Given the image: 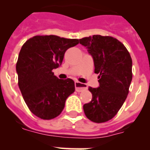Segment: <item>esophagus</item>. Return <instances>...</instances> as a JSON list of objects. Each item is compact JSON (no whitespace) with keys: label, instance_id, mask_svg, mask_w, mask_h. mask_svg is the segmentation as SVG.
Masks as SVG:
<instances>
[{"label":"esophagus","instance_id":"esophagus-1","mask_svg":"<svg viewBox=\"0 0 150 150\" xmlns=\"http://www.w3.org/2000/svg\"><path fill=\"white\" fill-rule=\"evenodd\" d=\"M75 88H76V91L78 92L83 91V90H86L88 88L87 86L83 83H79V82H75Z\"/></svg>","mask_w":150,"mask_h":150}]
</instances>
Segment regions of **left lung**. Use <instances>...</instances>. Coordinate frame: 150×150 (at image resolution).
Returning <instances> with one entry per match:
<instances>
[{"label": "left lung", "mask_w": 150, "mask_h": 150, "mask_svg": "<svg viewBox=\"0 0 150 150\" xmlns=\"http://www.w3.org/2000/svg\"><path fill=\"white\" fill-rule=\"evenodd\" d=\"M93 59L99 74L98 88L89 87L92 100L83 105L88 120L101 123L114 117L128 94L132 79V60L125 46L116 38L93 35L79 39Z\"/></svg>", "instance_id": "1"}]
</instances>
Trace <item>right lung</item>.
I'll use <instances>...</instances> for the list:
<instances>
[{
	"label": "right lung",
	"mask_w": 150,
	"mask_h": 150,
	"mask_svg": "<svg viewBox=\"0 0 150 150\" xmlns=\"http://www.w3.org/2000/svg\"><path fill=\"white\" fill-rule=\"evenodd\" d=\"M78 43L77 39L35 36L21 49L16 63L18 87L29 110L42 120L60 115L75 91L73 79H59L52 70L62 65L66 50Z\"/></svg>",
	"instance_id": "right-lung-1"
}]
</instances>
